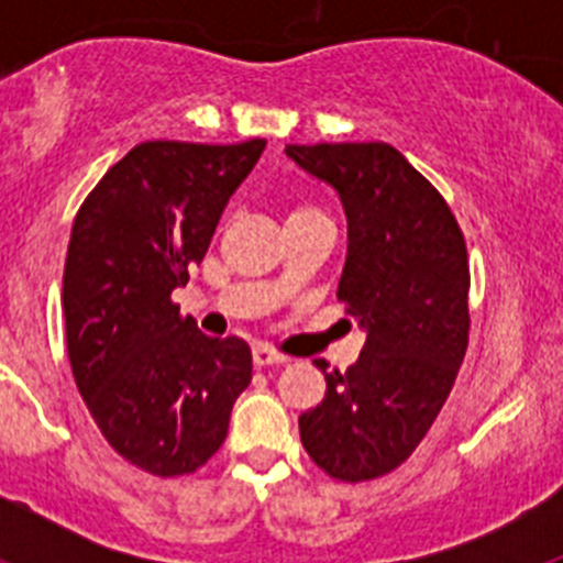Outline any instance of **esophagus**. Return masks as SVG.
I'll list each match as a JSON object with an SVG mask.
<instances>
[{
  "mask_svg": "<svg viewBox=\"0 0 563 563\" xmlns=\"http://www.w3.org/2000/svg\"><path fill=\"white\" fill-rule=\"evenodd\" d=\"M253 363H256L258 369H265V366H278V363H287V355L271 350V346H265V343H256V346H253Z\"/></svg>",
  "mask_w": 563,
  "mask_h": 563,
  "instance_id": "obj_1",
  "label": "esophagus"
}]
</instances>
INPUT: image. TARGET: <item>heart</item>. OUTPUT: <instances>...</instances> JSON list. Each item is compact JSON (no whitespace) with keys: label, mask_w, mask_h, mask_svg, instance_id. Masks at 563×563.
<instances>
[{"label":"heart","mask_w":563,"mask_h":563,"mask_svg":"<svg viewBox=\"0 0 563 563\" xmlns=\"http://www.w3.org/2000/svg\"><path fill=\"white\" fill-rule=\"evenodd\" d=\"M305 211H318V208H312V206H298L292 213H305Z\"/></svg>","instance_id":"heart-1"}]
</instances>
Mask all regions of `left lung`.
<instances>
[{"label": "left lung", "instance_id": "8db88e82", "mask_svg": "<svg viewBox=\"0 0 563 563\" xmlns=\"http://www.w3.org/2000/svg\"><path fill=\"white\" fill-rule=\"evenodd\" d=\"M287 154L338 191L350 247L338 301L369 335L355 366L298 417L310 460L338 482L391 474L415 454L467 350V247L449 202L389 143H316Z\"/></svg>", "mask_w": 563, "mask_h": 563}]
</instances>
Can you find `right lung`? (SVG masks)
<instances>
[{
  "label": "right lung",
  "mask_w": 563,
  "mask_h": 563,
  "mask_svg": "<svg viewBox=\"0 0 563 563\" xmlns=\"http://www.w3.org/2000/svg\"><path fill=\"white\" fill-rule=\"evenodd\" d=\"M262 148L258 137L137 143L73 222L62 290L69 366L109 445L146 474L206 465L253 377L247 343L202 335L172 290L202 262Z\"/></svg>",
  "instance_id": "right-lung-1"
}]
</instances>
